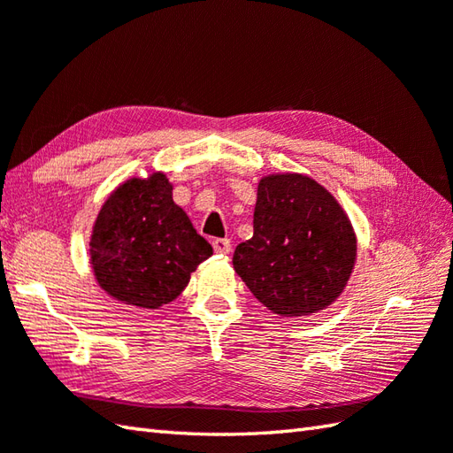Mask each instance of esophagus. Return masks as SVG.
<instances>
[{
  "instance_id": "obj_1",
  "label": "esophagus",
  "mask_w": 453,
  "mask_h": 453,
  "mask_svg": "<svg viewBox=\"0 0 453 453\" xmlns=\"http://www.w3.org/2000/svg\"><path fill=\"white\" fill-rule=\"evenodd\" d=\"M214 251L219 253V255H227L232 253V242L229 239H214Z\"/></svg>"
}]
</instances>
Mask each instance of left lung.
I'll list each match as a JSON object with an SVG mask.
<instances>
[{"label":"left lung","instance_id":"8db88e82","mask_svg":"<svg viewBox=\"0 0 453 453\" xmlns=\"http://www.w3.org/2000/svg\"><path fill=\"white\" fill-rule=\"evenodd\" d=\"M253 237L239 243L234 268L280 317L313 315L336 302L356 263V234L329 190L302 173L258 180Z\"/></svg>","mask_w":453,"mask_h":453}]
</instances>
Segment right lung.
<instances>
[{
    "mask_svg": "<svg viewBox=\"0 0 453 453\" xmlns=\"http://www.w3.org/2000/svg\"><path fill=\"white\" fill-rule=\"evenodd\" d=\"M165 173L130 177L103 202L89 237L95 280L112 300L159 310L177 300L196 266L211 257Z\"/></svg>",
    "mask_w": 453,
    "mask_h": 453,
    "instance_id": "right-lung-1",
    "label": "right lung"
}]
</instances>
